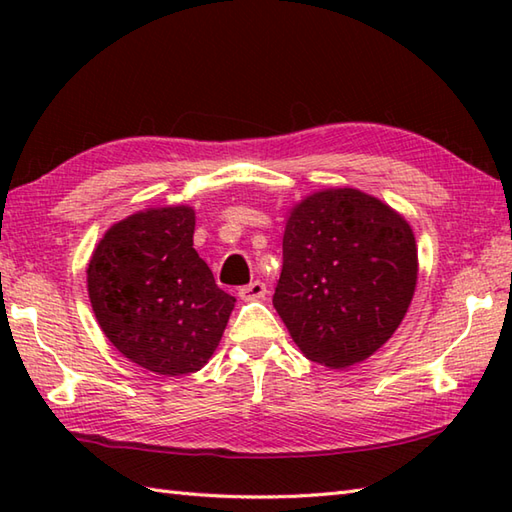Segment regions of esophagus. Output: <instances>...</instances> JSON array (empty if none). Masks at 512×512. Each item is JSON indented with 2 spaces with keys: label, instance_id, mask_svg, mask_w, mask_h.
Here are the masks:
<instances>
[{
  "label": "esophagus",
  "instance_id": "34e87169",
  "mask_svg": "<svg viewBox=\"0 0 512 512\" xmlns=\"http://www.w3.org/2000/svg\"><path fill=\"white\" fill-rule=\"evenodd\" d=\"M237 295H239V299H244V301L264 299V297L268 295V288H266L264 281H250L248 286H242V288H239Z\"/></svg>",
  "mask_w": 512,
  "mask_h": 512
}]
</instances>
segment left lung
Returning <instances> with one entry per match:
<instances>
[{
    "label": "left lung",
    "mask_w": 512,
    "mask_h": 512,
    "mask_svg": "<svg viewBox=\"0 0 512 512\" xmlns=\"http://www.w3.org/2000/svg\"><path fill=\"white\" fill-rule=\"evenodd\" d=\"M418 279L411 226L356 189L308 195L284 233L273 306L310 361H365L398 330Z\"/></svg>",
    "instance_id": "1"
}]
</instances>
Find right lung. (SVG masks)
Returning <instances> with one entry per match:
<instances>
[{
    "mask_svg": "<svg viewBox=\"0 0 512 512\" xmlns=\"http://www.w3.org/2000/svg\"><path fill=\"white\" fill-rule=\"evenodd\" d=\"M193 231L189 206L129 215L105 233L88 266L92 310L107 339L162 376L204 367L235 308L195 253Z\"/></svg>",
    "mask_w": 512,
    "mask_h": 512,
    "instance_id": "right-lung-1",
    "label": "right lung"
}]
</instances>
